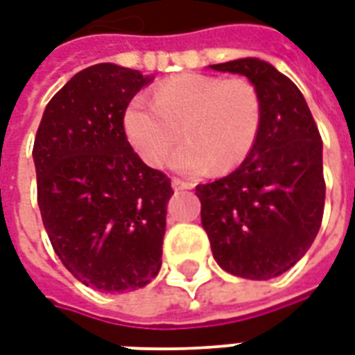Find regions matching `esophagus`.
<instances>
[{
    "mask_svg": "<svg viewBox=\"0 0 355 355\" xmlns=\"http://www.w3.org/2000/svg\"><path fill=\"white\" fill-rule=\"evenodd\" d=\"M172 187H174V191H185V189L193 187V183H189V181H183V180H178V178H174V180H172Z\"/></svg>",
    "mask_w": 355,
    "mask_h": 355,
    "instance_id": "esophagus-1",
    "label": "esophagus"
}]
</instances>
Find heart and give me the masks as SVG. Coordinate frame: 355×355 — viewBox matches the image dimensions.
Returning <instances> with one entry per match:
<instances>
[{
    "label": "heart",
    "mask_w": 355,
    "mask_h": 355,
    "mask_svg": "<svg viewBox=\"0 0 355 355\" xmlns=\"http://www.w3.org/2000/svg\"><path fill=\"white\" fill-rule=\"evenodd\" d=\"M261 119L259 92L250 81L183 73L160 83L155 100L136 96L124 113V132L151 166H162L185 134L189 141L170 160L175 170L229 172L252 153Z\"/></svg>",
    "instance_id": "1"
}]
</instances>
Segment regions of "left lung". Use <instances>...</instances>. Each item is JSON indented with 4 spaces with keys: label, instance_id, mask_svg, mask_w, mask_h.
Returning <instances> with one entry per match:
<instances>
[{
    "label": "left lung",
    "instance_id": "1",
    "mask_svg": "<svg viewBox=\"0 0 355 355\" xmlns=\"http://www.w3.org/2000/svg\"><path fill=\"white\" fill-rule=\"evenodd\" d=\"M209 68L248 77L259 92L263 119L244 162L196 185L202 227L223 270L268 280L301 259L322 227V136L301 90L268 62L240 58Z\"/></svg>",
    "mask_w": 355,
    "mask_h": 355
}]
</instances>
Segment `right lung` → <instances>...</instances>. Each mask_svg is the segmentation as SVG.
I'll return each mask as SVG.
<instances>
[{"label":"right lung","instance_id":"right-lung-1","mask_svg":"<svg viewBox=\"0 0 355 355\" xmlns=\"http://www.w3.org/2000/svg\"><path fill=\"white\" fill-rule=\"evenodd\" d=\"M151 81L115 64L83 69L46 103L33 141L37 204L54 253L105 293L147 286L162 265L174 191L124 132L128 103Z\"/></svg>","mask_w":355,"mask_h":355}]
</instances>
